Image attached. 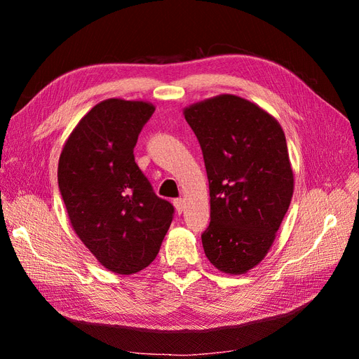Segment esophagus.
Wrapping results in <instances>:
<instances>
[{
  "mask_svg": "<svg viewBox=\"0 0 359 359\" xmlns=\"http://www.w3.org/2000/svg\"><path fill=\"white\" fill-rule=\"evenodd\" d=\"M173 205H175V210L178 214H181L184 211V208H186V203H184V199H175L173 201Z\"/></svg>",
  "mask_w": 359,
  "mask_h": 359,
  "instance_id": "1",
  "label": "esophagus"
}]
</instances>
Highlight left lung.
Masks as SVG:
<instances>
[{
    "instance_id": "left-lung-1",
    "label": "left lung",
    "mask_w": 359,
    "mask_h": 359,
    "mask_svg": "<svg viewBox=\"0 0 359 359\" xmlns=\"http://www.w3.org/2000/svg\"><path fill=\"white\" fill-rule=\"evenodd\" d=\"M210 182L211 222L205 255L226 274L262 262L293 194L285 132L277 119L243 97L220 94L184 107Z\"/></svg>"
}]
</instances>
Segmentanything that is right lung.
<instances>
[{"label":"right lung","mask_w":359,"mask_h":359,"mask_svg":"<svg viewBox=\"0 0 359 359\" xmlns=\"http://www.w3.org/2000/svg\"><path fill=\"white\" fill-rule=\"evenodd\" d=\"M156 107L107 99L73 128L58 161V186L76 235L100 265L130 276L156 259L173 217L135 161L137 136Z\"/></svg>","instance_id":"right-lung-1"}]
</instances>
